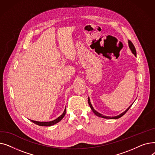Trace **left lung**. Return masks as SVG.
<instances>
[{
    "mask_svg": "<svg viewBox=\"0 0 155 155\" xmlns=\"http://www.w3.org/2000/svg\"><path fill=\"white\" fill-rule=\"evenodd\" d=\"M128 44H129V48L131 49V51H132V53L134 54V56H136V49H135V47H134V45L133 44V43L131 41H129V40H128ZM88 104H89V105H90V107H91V109L92 110V111H93V112L96 115V116H99V117H102V118H105V119H118V118H120V117H122L123 116V115H124L126 113V112L129 109V108L131 107V105H133V104H131V105H130V106L124 111V112H123V113H121L120 114H119V115H118V116H114V117H109V116H103L102 114H100V113H99L97 111H96L94 108H93V107H92V104H91V101H90V99H89V97H88Z\"/></svg>",
    "mask_w": 155,
    "mask_h": 155,
    "instance_id": "obj_1",
    "label": "left lung"
}]
</instances>
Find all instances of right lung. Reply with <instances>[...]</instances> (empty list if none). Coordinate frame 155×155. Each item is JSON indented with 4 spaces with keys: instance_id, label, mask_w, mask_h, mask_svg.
Masks as SVG:
<instances>
[{
    "instance_id": "1",
    "label": "right lung",
    "mask_w": 155,
    "mask_h": 155,
    "mask_svg": "<svg viewBox=\"0 0 155 155\" xmlns=\"http://www.w3.org/2000/svg\"><path fill=\"white\" fill-rule=\"evenodd\" d=\"M65 114H66V109H64L63 113L62 114L58 117L57 119L52 120V121H49V122H39V121H36V120H31L32 123L37 124V125H39L40 126H52V125H54L56 123H58V122H60L63 118V117L64 116Z\"/></svg>"
}]
</instances>
